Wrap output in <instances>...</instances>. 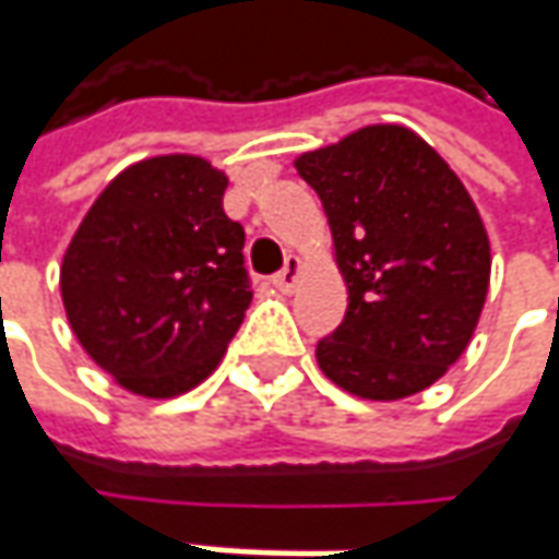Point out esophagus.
Segmentation results:
<instances>
[{
    "label": "esophagus",
    "mask_w": 559,
    "mask_h": 559,
    "mask_svg": "<svg viewBox=\"0 0 559 559\" xmlns=\"http://www.w3.org/2000/svg\"><path fill=\"white\" fill-rule=\"evenodd\" d=\"M299 278H302V260H299V257H287L284 269L272 278V284H275L278 290H284V294H290L299 284Z\"/></svg>",
    "instance_id": "34e87169"
}]
</instances>
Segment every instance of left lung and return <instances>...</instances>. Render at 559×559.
I'll use <instances>...</instances> for the list:
<instances>
[{"instance_id":"1","label":"left lung","mask_w":559,"mask_h":559,"mask_svg":"<svg viewBox=\"0 0 559 559\" xmlns=\"http://www.w3.org/2000/svg\"><path fill=\"white\" fill-rule=\"evenodd\" d=\"M294 166L321 198L349 294L318 368L371 402L424 393L471 346L489 294V235L467 188L399 123L361 126Z\"/></svg>"}]
</instances>
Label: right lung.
Wrapping results in <instances>:
<instances>
[{"label":"right lung","mask_w":559,"mask_h":559,"mask_svg":"<svg viewBox=\"0 0 559 559\" xmlns=\"http://www.w3.org/2000/svg\"><path fill=\"white\" fill-rule=\"evenodd\" d=\"M228 176L198 154L126 166L61 262L70 331L123 390L173 399L216 371L250 306Z\"/></svg>","instance_id":"obj_1"}]
</instances>
